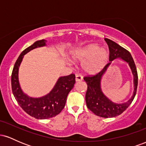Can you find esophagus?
<instances>
[{
    "label": "esophagus",
    "mask_w": 146,
    "mask_h": 146,
    "mask_svg": "<svg viewBox=\"0 0 146 146\" xmlns=\"http://www.w3.org/2000/svg\"><path fill=\"white\" fill-rule=\"evenodd\" d=\"M75 80L76 82H81L83 80V77L81 75H77L75 77Z\"/></svg>",
    "instance_id": "34e87169"
}]
</instances>
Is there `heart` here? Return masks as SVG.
<instances>
[{
  "mask_svg": "<svg viewBox=\"0 0 146 146\" xmlns=\"http://www.w3.org/2000/svg\"><path fill=\"white\" fill-rule=\"evenodd\" d=\"M109 53L105 48H98L95 44H90L78 49L73 55V59L83 62V68L86 73L95 74L103 69L108 62Z\"/></svg>",
  "mask_w": 146,
  "mask_h": 146,
  "instance_id": "obj_1",
  "label": "heart"
}]
</instances>
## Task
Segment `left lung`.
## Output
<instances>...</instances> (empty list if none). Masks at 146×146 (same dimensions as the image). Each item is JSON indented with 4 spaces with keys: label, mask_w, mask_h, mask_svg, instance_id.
<instances>
[{
    "label": "left lung",
    "mask_w": 146,
    "mask_h": 146,
    "mask_svg": "<svg viewBox=\"0 0 146 146\" xmlns=\"http://www.w3.org/2000/svg\"><path fill=\"white\" fill-rule=\"evenodd\" d=\"M105 40L109 48L110 61L112 62L116 58H119L129 64L134 77V87H135L133 95L125 103L115 104L110 101L109 99L107 98L104 95L100 86L101 79L107 67L111 62L107 64L105 67L97 74L94 75H87L84 78V80L87 84V90L85 96L87 107L98 116L108 118V117H114L121 115L131 104L137 93L138 75H137L135 62L130 52L111 40L105 38Z\"/></svg>",
    "instance_id": "obj_1"
}]
</instances>
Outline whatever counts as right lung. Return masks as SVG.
Masks as SVG:
<instances>
[{
	"label": "right lung",
	"instance_id": "1",
	"mask_svg": "<svg viewBox=\"0 0 146 146\" xmlns=\"http://www.w3.org/2000/svg\"><path fill=\"white\" fill-rule=\"evenodd\" d=\"M46 42L45 40L36 41L25 48L16 60L11 73V89L18 104L28 115L39 119L55 117L62 110L68 93L75 83V75L71 74L58 79L53 90L42 98H29L23 93L18 82V68L23 56L33 48L45 46Z\"/></svg>",
	"mask_w": 146,
	"mask_h": 146
}]
</instances>
